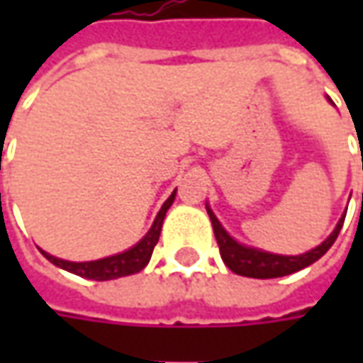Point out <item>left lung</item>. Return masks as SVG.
<instances>
[{"label": "left lung", "instance_id": "left-lung-1", "mask_svg": "<svg viewBox=\"0 0 363 363\" xmlns=\"http://www.w3.org/2000/svg\"><path fill=\"white\" fill-rule=\"evenodd\" d=\"M208 216L212 220V228H214V236H216L218 248H220V257L226 262V267L232 272L240 274V277H250V279H277V277H285L291 272H297L309 264H313L315 260L323 257L331 248V244L335 242L337 234L342 230L345 214L340 218L335 230L329 234L328 238L319 246H315L313 250L299 255V257H285V255H272V252H264L258 248H250L244 244L236 242L228 232L222 228V224L218 222L214 212L206 206Z\"/></svg>", "mask_w": 363, "mask_h": 363}]
</instances>
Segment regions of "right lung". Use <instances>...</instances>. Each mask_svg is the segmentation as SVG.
<instances>
[{
    "instance_id": "add662e5",
    "label": "right lung",
    "mask_w": 363,
    "mask_h": 363,
    "mask_svg": "<svg viewBox=\"0 0 363 363\" xmlns=\"http://www.w3.org/2000/svg\"><path fill=\"white\" fill-rule=\"evenodd\" d=\"M175 191L163 202L161 206L160 214L155 218L153 226L149 228L145 236L135 244L133 248L121 252V255H113V257L99 258V260H91V262H70V260H62V258H56L44 252L42 255L48 258L52 264L60 267L64 271L74 272L78 277H84V279H92V281H111V279H119V277H127V274H135V272L143 271L149 262V258L153 255V248L160 240L161 226H163V218L167 214L169 206L174 203Z\"/></svg>"
}]
</instances>
